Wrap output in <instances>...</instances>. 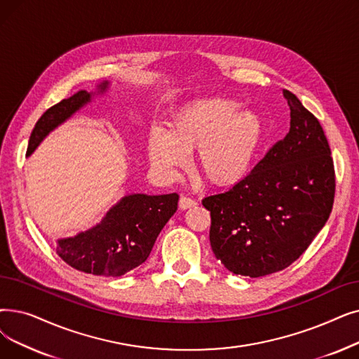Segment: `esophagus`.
Masks as SVG:
<instances>
[{"label": "esophagus", "instance_id": "esophagus-1", "mask_svg": "<svg viewBox=\"0 0 359 359\" xmlns=\"http://www.w3.org/2000/svg\"><path fill=\"white\" fill-rule=\"evenodd\" d=\"M179 205H180L182 210H188V208H192V207L196 205V201L192 199V198H189V196L183 195V196L180 198V201H179Z\"/></svg>", "mask_w": 359, "mask_h": 359}]
</instances>
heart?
<instances>
[{
    "instance_id": "obj_1",
    "label": "heart",
    "mask_w": 359,
    "mask_h": 359,
    "mask_svg": "<svg viewBox=\"0 0 359 359\" xmlns=\"http://www.w3.org/2000/svg\"><path fill=\"white\" fill-rule=\"evenodd\" d=\"M262 136L261 117L241 110L230 98H207L184 105L171 117L168 130L154 128L148 157L160 173L173 176L196 148V164L207 180L229 184L241 179L252 163Z\"/></svg>"
}]
</instances>
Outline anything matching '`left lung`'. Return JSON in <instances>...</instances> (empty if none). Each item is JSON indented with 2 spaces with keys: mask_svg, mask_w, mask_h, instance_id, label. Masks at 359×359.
<instances>
[{
  "mask_svg": "<svg viewBox=\"0 0 359 359\" xmlns=\"http://www.w3.org/2000/svg\"><path fill=\"white\" fill-rule=\"evenodd\" d=\"M283 97L290 107L289 133L233 188L202 199L211 214L212 252L235 274L262 277L289 267L333 208L329 141L296 95L283 89Z\"/></svg>",
  "mask_w": 359,
  "mask_h": 359,
  "instance_id": "1",
  "label": "left lung"
}]
</instances>
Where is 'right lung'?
I'll return each mask as SVG.
<instances>
[{
	"label": "right lung",
	"instance_id": "obj_1",
	"mask_svg": "<svg viewBox=\"0 0 359 359\" xmlns=\"http://www.w3.org/2000/svg\"><path fill=\"white\" fill-rule=\"evenodd\" d=\"M108 82L100 85L105 90ZM90 101V93L79 90L46 110L30 133L26 155H30L60 123ZM177 194L124 196L107 212L104 220L74 238L60 239L58 257L70 267L105 277H118L141 266L151 254L161 229L177 210Z\"/></svg>",
	"mask_w": 359,
	"mask_h": 359
}]
</instances>
